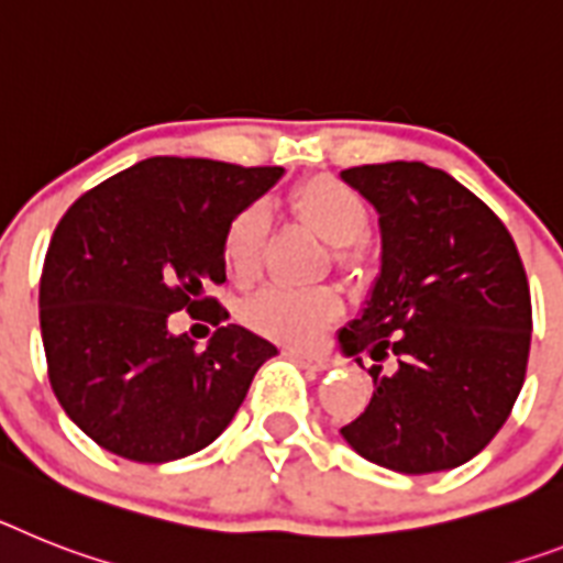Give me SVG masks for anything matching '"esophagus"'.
<instances>
[{
    "label": "esophagus",
    "instance_id": "34e87169",
    "mask_svg": "<svg viewBox=\"0 0 563 563\" xmlns=\"http://www.w3.org/2000/svg\"><path fill=\"white\" fill-rule=\"evenodd\" d=\"M291 357H295L297 363H303V366H309V369H329V366H332V363H329V357H323V354H318V352H291Z\"/></svg>",
    "mask_w": 563,
    "mask_h": 563
}]
</instances>
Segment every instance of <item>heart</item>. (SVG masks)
<instances>
[{
  "label": "heart",
  "mask_w": 563,
  "mask_h": 563,
  "mask_svg": "<svg viewBox=\"0 0 563 563\" xmlns=\"http://www.w3.org/2000/svg\"><path fill=\"white\" fill-rule=\"evenodd\" d=\"M291 211L306 225L318 231L325 243H332V260L338 268L361 266L363 238L369 231V206L361 194L343 179L318 174L297 183L291 191ZM268 238V211L252 202L243 206L225 223L223 252L225 272L238 283H252L263 263V249ZM343 303L334 289H289L266 286L243 303L245 325L254 332L289 343H309L340 314Z\"/></svg>",
  "instance_id": "b5f03b06"
}]
</instances>
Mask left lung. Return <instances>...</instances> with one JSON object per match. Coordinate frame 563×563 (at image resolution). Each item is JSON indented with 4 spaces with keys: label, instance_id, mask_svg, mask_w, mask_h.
Here are the masks:
<instances>
[{
    "label": "left lung",
    "instance_id": "obj_1",
    "mask_svg": "<svg viewBox=\"0 0 563 563\" xmlns=\"http://www.w3.org/2000/svg\"><path fill=\"white\" fill-rule=\"evenodd\" d=\"M343 179L380 214L384 266L340 343L372 366L366 412L340 429L366 461L406 475L478 455L527 377L532 303L512 234L441 168L380 163ZM361 363V357H357Z\"/></svg>",
    "mask_w": 563,
    "mask_h": 563
}]
</instances>
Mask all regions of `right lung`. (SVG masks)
Here are the masks:
<instances>
[{
	"label": "right lung",
	"mask_w": 563,
	"mask_h": 563,
	"mask_svg": "<svg viewBox=\"0 0 563 563\" xmlns=\"http://www.w3.org/2000/svg\"><path fill=\"white\" fill-rule=\"evenodd\" d=\"M280 165L151 157L85 191L56 225L40 325L56 400L93 443L136 464L209 446L231 423L274 343L227 323L225 223L277 183ZM174 310L218 325L202 353L174 339Z\"/></svg>",
	"instance_id": "obj_1"
}]
</instances>
